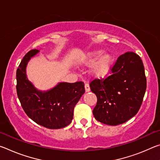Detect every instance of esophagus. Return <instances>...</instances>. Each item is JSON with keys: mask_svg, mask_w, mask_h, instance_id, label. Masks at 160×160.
<instances>
[{"mask_svg": "<svg viewBox=\"0 0 160 160\" xmlns=\"http://www.w3.org/2000/svg\"><path fill=\"white\" fill-rule=\"evenodd\" d=\"M85 92H89L90 91V86L88 83H85Z\"/></svg>", "mask_w": 160, "mask_h": 160, "instance_id": "1", "label": "esophagus"}]
</instances>
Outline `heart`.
<instances>
[{
	"instance_id": "1",
	"label": "heart",
	"mask_w": 160,
	"mask_h": 160,
	"mask_svg": "<svg viewBox=\"0 0 160 160\" xmlns=\"http://www.w3.org/2000/svg\"><path fill=\"white\" fill-rule=\"evenodd\" d=\"M104 53L102 50H97L88 54L84 63L92 65L96 63L92 69V74L96 78H102L106 75L112 69L114 56L112 53Z\"/></svg>"
}]
</instances>
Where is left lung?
<instances>
[{
  "label": "left lung",
  "instance_id": "8db88e82",
  "mask_svg": "<svg viewBox=\"0 0 160 160\" xmlns=\"http://www.w3.org/2000/svg\"><path fill=\"white\" fill-rule=\"evenodd\" d=\"M105 79L90 84L96 94L93 115L99 122L110 126L125 123L136 114L144 97L147 80L142 61L133 52L119 56Z\"/></svg>",
  "mask_w": 160,
  "mask_h": 160
}]
</instances>
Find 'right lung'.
<instances>
[{
  "label": "right lung",
  "instance_id": "add662e5",
  "mask_svg": "<svg viewBox=\"0 0 160 160\" xmlns=\"http://www.w3.org/2000/svg\"><path fill=\"white\" fill-rule=\"evenodd\" d=\"M39 51L33 49L24 56L16 72V90L26 114L35 123L49 129L62 128L72 122L75 104L85 93L82 82H59L49 90L34 88L26 75V67Z\"/></svg>",
  "mask_w": 160,
  "mask_h": 160
}]
</instances>
